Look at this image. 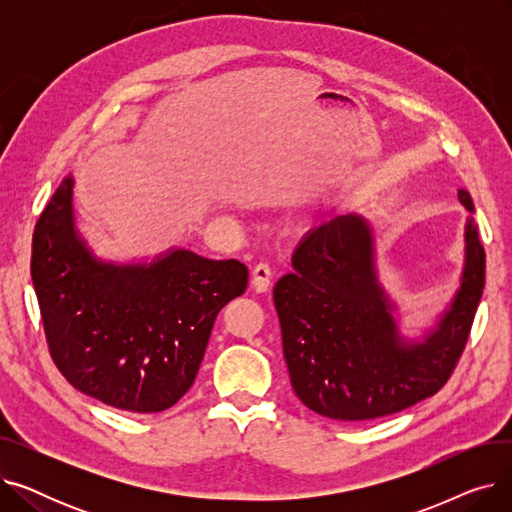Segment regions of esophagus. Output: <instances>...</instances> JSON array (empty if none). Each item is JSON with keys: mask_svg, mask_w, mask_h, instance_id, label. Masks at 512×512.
<instances>
[{"mask_svg": "<svg viewBox=\"0 0 512 512\" xmlns=\"http://www.w3.org/2000/svg\"><path fill=\"white\" fill-rule=\"evenodd\" d=\"M251 284L257 292H267L272 284V267L267 263H257L251 274Z\"/></svg>", "mask_w": 512, "mask_h": 512, "instance_id": "esophagus-1", "label": "esophagus"}]
</instances>
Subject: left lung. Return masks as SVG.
<instances>
[{"mask_svg":"<svg viewBox=\"0 0 512 512\" xmlns=\"http://www.w3.org/2000/svg\"><path fill=\"white\" fill-rule=\"evenodd\" d=\"M459 201L469 211L459 288L421 340L400 334L363 215H340L303 236L294 272L274 286V305L290 384L305 407L336 421H367L409 409L448 382L486 282V251L465 188Z\"/></svg>","mask_w":512,"mask_h":512,"instance_id":"1","label":"left lung"}]
</instances>
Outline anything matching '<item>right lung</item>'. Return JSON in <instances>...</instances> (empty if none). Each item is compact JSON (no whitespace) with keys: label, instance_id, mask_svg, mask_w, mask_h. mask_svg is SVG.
I'll list each match as a JSON object with an SVG mask.
<instances>
[{"label":"right lung","instance_id":"obj_1","mask_svg":"<svg viewBox=\"0 0 512 512\" xmlns=\"http://www.w3.org/2000/svg\"><path fill=\"white\" fill-rule=\"evenodd\" d=\"M72 188L68 174L33 234L49 353L76 390L103 405L166 411L193 386L215 317L247 288V265L188 249L151 261L101 259L76 228Z\"/></svg>","mask_w":512,"mask_h":512}]
</instances>
